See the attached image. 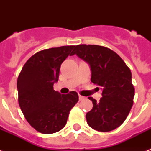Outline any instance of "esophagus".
<instances>
[{
  "instance_id": "esophagus-1",
  "label": "esophagus",
  "mask_w": 151,
  "mask_h": 151,
  "mask_svg": "<svg viewBox=\"0 0 151 151\" xmlns=\"http://www.w3.org/2000/svg\"><path fill=\"white\" fill-rule=\"evenodd\" d=\"M84 99H85V97L82 96H80V95H79V100L81 101V100H84Z\"/></svg>"
}]
</instances>
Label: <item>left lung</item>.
Masks as SVG:
<instances>
[{
  "mask_svg": "<svg viewBox=\"0 0 151 151\" xmlns=\"http://www.w3.org/2000/svg\"><path fill=\"white\" fill-rule=\"evenodd\" d=\"M73 55L88 63L91 81L102 89L99 102L88 97L93 107L86 114L88 124L99 132L117 129L126 119L133 104L135 89L130 69L116 52L103 46L79 45L72 52Z\"/></svg>",
  "mask_w": 151,
  "mask_h": 151,
  "instance_id": "8db88e82",
  "label": "left lung"
}]
</instances>
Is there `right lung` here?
<instances>
[{
	"label": "right lung",
	"mask_w": 151,
	"mask_h": 151,
	"mask_svg": "<svg viewBox=\"0 0 151 151\" xmlns=\"http://www.w3.org/2000/svg\"><path fill=\"white\" fill-rule=\"evenodd\" d=\"M75 46L45 49L29 58L17 80L19 104L25 118L37 131L52 134L66 124L70 110L78 103V95H61L53 89L59 80L60 66L71 55Z\"/></svg>",
	"instance_id": "add662e5"
}]
</instances>
